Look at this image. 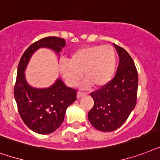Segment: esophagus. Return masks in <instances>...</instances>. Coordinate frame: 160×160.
<instances>
[{
  "mask_svg": "<svg viewBox=\"0 0 160 160\" xmlns=\"http://www.w3.org/2000/svg\"><path fill=\"white\" fill-rule=\"evenodd\" d=\"M84 95H85V93H84V92H78V93H77V97H78V98H80L83 97Z\"/></svg>",
  "mask_w": 160,
  "mask_h": 160,
  "instance_id": "esophagus-1",
  "label": "esophagus"
}]
</instances>
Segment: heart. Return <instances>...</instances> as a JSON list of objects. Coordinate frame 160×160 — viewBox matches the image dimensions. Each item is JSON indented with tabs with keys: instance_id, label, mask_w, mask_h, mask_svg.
Instances as JSON below:
<instances>
[{
	"instance_id": "heart-1",
	"label": "heart",
	"mask_w": 160,
	"mask_h": 160,
	"mask_svg": "<svg viewBox=\"0 0 160 160\" xmlns=\"http://www.w3.org/2000/svg\"><path fill=\"white\" fill-rule=\"evenodd\" d=\"M117 56L111 46L94 45L83 47L70 56L69 61L60 64V72L63 78L70 86H76L82 78L84 87L93 85L100 88L109 82L115 73Z\"/></svg>"
}]
</instances>
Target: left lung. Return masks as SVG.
Wrapping results in <instances>:
<instances>
[{"label": "left lung", "instance_id": "left-lung-1", "mask_svg": "<svg viewBox=\"0 0 160 160\" xmlns=\"http://www.w3.org/2000/svg\"><path fill=\"white\" fill-rule=\"evenodd\" d=\"M119 58L117 72L106 86L91 93L94 105L88 112L91 124L102 132L121 127L136 105L138 72L130 55L113 44Z\"/></svg>", "mask_w": 160, "mask_h": 160}]
</instances>
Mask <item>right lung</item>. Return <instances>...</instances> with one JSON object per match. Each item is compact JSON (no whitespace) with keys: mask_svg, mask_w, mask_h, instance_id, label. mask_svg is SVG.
Here are the masks:
<instances>
[{"mask_svg":"<svg viewBox=\"0 0 160 160\" xmlns=\"http://www.w3.org/2000/svg\"><path fill=\"white\" fill-rule=\"evenodd\" d=\"M65 47L62 38L48 37L30 46L18 64L14 97L20 116L31 130L39 134H48L62 123L68 106L77 99V91L67 87L58 78L48 88H34L27 82L25 71L31 58L40 48H48L58 56Z\"/></svg>","mask_w":160,"mask_h":160,"instance_id":"add662e5","label":"right lung"}]
</instances>
